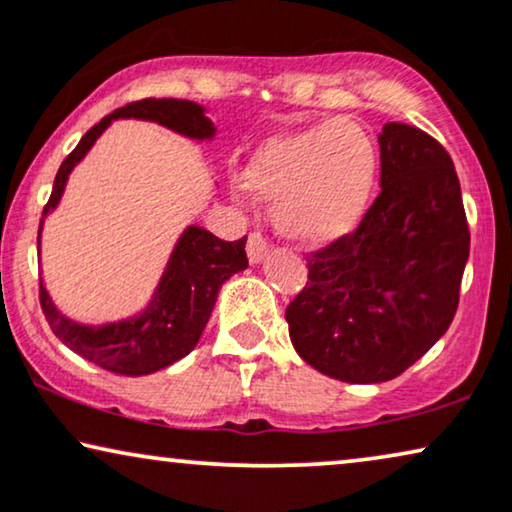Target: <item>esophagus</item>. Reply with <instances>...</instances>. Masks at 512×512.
Masks as SVG:
<instances>
[{
	"mask_svg": "<svg viewBox=\"0 0 512 512\" xmlns=\"http://www.w3.org/2000/svg\"><path fill=\"white\" fill-rule=\"evenodd\" d=\"M267 250H269L267 238H264L260 231H252V234L248 236V260L252 264L262 262L264 257H267Z\"/></svg>",
	"mask_w": 512,
	"mask_h": 512,
	"instance_id": "34e87169",
	"label": "esophagus"
}]
</instances>
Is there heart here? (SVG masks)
<instances>
[{"label": "heart", "mask_w": 512, "mask_h": 512, "mask_svg": "<svg viewBox=\"0 0 512 512\" xmlns=\"http://www.w3.org/2000/svg\"><path fill=\"white\" fill-rule=\"evenodd\" d=\"M377 159L367 133L353 121H323L276 135L252 152L243 187L274 203L283 236L304 245L337 241L363 217Z\"/></svg>", "instance_id": "obj_1"}]
</instances>
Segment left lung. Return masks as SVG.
I'll return each instance as SVG.
<instances>
[{
    "label": "left lung",
    "instance_id": "1",
    "mask_svg": "<svg viewBox=\"0 0 512 512\" xmlns=\"http://www.w3.org/2000/svg\"><path fill=\"white\" fill-rule=\"evenodd\" d=\"M379 152V196L351 234L306 257L309 283L285 309L299 356L349 384L398 377L445 335L470 250L447 149L386 124Z\"/></svg>",
    "mask_w": 512,
    "mask_h": 512
}]
</instances>
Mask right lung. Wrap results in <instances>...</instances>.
I'll return each mask as SVG.
<instances>
[{
    "instance_id": "add662e5",
    "label": "right lung",
    "mask_w": 512,
    "mask_h": 512,
    "mask_svg": "<svg viewBox=\"0 0 512 512\" xmlns=\"http://www.w3.org/2000/svg\"><path fill=\"white\" fill-rule=\"evenodd\" d=\"M114 119L156 121L194 140H210L215 135L213 121L206 117L203 107L192 100L145 98L128 102L126 107L114 109L100 124H95L60 163L44 217L58 206L65 192L67 175ZM39 238H42V224H39L37 248ZM245 267H248L245 236L238 241H222L206 229L187 227L170 255L154 299L140 316L107 325L74 323L56 309L42 281H39V304L53 335L81 358L114 374L142 377V374H152L173 365L175 360L185 358L194 349L213 313L222 283Z\"/></svg>"
}]
</instances>
